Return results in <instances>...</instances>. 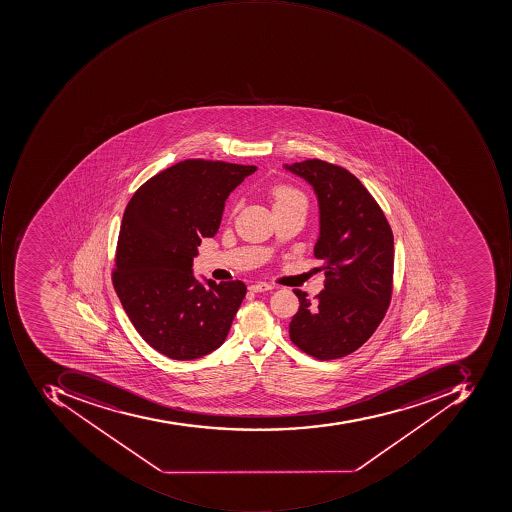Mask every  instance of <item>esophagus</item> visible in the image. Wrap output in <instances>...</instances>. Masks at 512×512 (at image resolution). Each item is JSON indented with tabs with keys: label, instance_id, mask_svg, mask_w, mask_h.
Returning a JSON list of instances; mask_svg holds the SVG:
<instances>
[{
	"label": "esophagus",
	"instance_id": "obj_1",
	"mask_svg": "<svg viewBox=\"0 0 512 512\" xmlns=\"http://www.w3.org/2000/svg\"><path fill=\"white\" fill-rule=\"evenodd\" d=\"M274 289V286L269 283H263V281H258V283L251 284L249 286V291L251 292H266V291H272Z\"/></svg>",
	"mask_w": 512,
	"mask_h": 512
}]
</instances>
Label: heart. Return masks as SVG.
<instances>
[{
    "label": "heart",
    "instance_id": "obj_1",
    "mask_svg": "<svg viewBox=\"0 0 512 512\" xmlns=\"http://www.w3.org/2000/svg\"><path fill=\"white\" fill-rule=\"evenodd\" d=\"M272 200H274V208L281 204L294 203V201H303V195L289 186H275L271 191Z\"/></svg>",
    "mask_w": 512,
    "mask_h": 512
}]
</instances>
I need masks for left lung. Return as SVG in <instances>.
I'll return each mask as SVG.
<instances>
[{
    "instance_id": "8db88e82",
    "label": "left lung",
    "mask_w": 512,
    "mask_h": 512,
    "mask_svg": "<svg viewBox=\"0 0 512 512\" xmlns=\"http://www.w3.org/2000/svg\"><path fill=\"white\" fill-rule=\"evenodd\" d=\"M314 189L320 234L314 255L323 260L324 289L312 303L294 291L300 309L289 337L318 360L357 351L385 317L394 274V235L377 201L355 175L321 160L284 164Z\"/></svg>"
}]
</instances>
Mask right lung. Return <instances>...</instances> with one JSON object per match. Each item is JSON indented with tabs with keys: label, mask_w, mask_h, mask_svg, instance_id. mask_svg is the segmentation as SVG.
Returning a JSON list of instances; mask_svg holds the SVG:
<instances>
[{
	"label": "right lung",
	"mask_w": 512,
	"mask_h": 512,
	"mask_svg": "<svg viewBox=\"0 0 512 512\" xmlns=\"http://www.w3.org/2000/svg\"><path fill=\"white\" fill-rule=\"evenodd\" d=\"M257 166L184 160L149 178L124 211L114 288L147 345L195 360L223 345L246 295L243 281L194 275L203 238L220 228L224 203Z\"/></svg>",
	"instance_id": "1"
}]
</instances>
